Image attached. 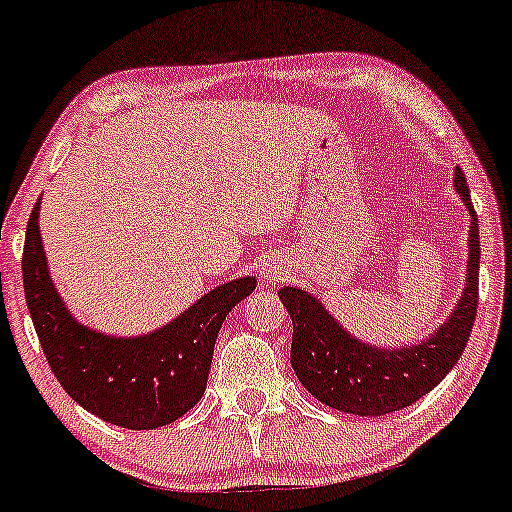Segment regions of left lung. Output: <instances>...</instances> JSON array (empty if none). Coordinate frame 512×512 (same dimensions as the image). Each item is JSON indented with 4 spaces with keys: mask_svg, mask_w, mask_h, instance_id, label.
I'll use <instances>...</instances> for the list:
<instances>
[{
    "mask_svg": "<svg viewBox=\"0 0 512 512\" xmlns=\"http://www.w3.org/2000/svg\"><path fill=\"white\" fill-rule=\"evenodd\" d=\"M455 190L469 216L467 284L448 320L424 342L373 346L346 332L320 298L296 286L279 291L293 322L291 366L317 402L356 416L399 411L431 392L460 361L479 303V221L467 178L455 168Z\"/></svg>",
    "mask_w": 512,
    "mask_h": 512,
    "instance_id": "8db88e82",
    "label": "left lung"
}]
</instances>
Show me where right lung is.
<instances>
[{
	"label": "right lung",
	"mask_w": 512,
	"mask_h": 512,
	"mask_svg": "<svg viewBox=\"0 0 512 512\" xmlns=\"http://www.w3.org/2000/svg\"><path fill=\"white\" fill-rule=\"evenodd\" d=\"M40 199L23 245V291L52 373L69 397L108 424L151 431L178 421L207 390L219 330L257 279L240 276L204 293L168 325L113 337L81 325L55 289L40 238Z\"/></svg>",
	"instance_id": "add662e5"
}]
</instances>
